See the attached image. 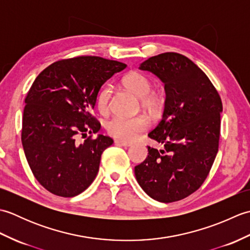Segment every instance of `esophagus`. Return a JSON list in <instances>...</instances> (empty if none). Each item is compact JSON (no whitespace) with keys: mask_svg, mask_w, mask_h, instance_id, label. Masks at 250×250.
Returning a JSON list of instances; mask_svg holds the SVG:
<instances>
[{"mask_svg":"<svg viewBox=\"0 0 250 250\" xmlns=\"http://www.w3.org/2000/svg\"><path fill=\"white\" fill-rule=\"evenodd\" d=\"M115 144L116 145H119V146H124V147H130L132 144L129 142H125V141H122V140H116L115 141Z\"/></svg>","mask_w":250,"mask_h":250,"instance_id":"esophagus-1","label":"esophagus"}]
</instances>
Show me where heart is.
Returning <instances> with one entry per match:
<instances>
[{
	"instance_id": "1",
	"label": "heart",
	"mask_w": 250,
	"mask_h": 250,
	"mask_svg": "<svg viewBox=\"0 0 250 250\" xmlns=\"http://www.w3.org/2000/svg\"><path fill=\"white\" fill-rule=\"evenodd\" d=\"M122 84L135 97L141 99V106L144 109L155 111L161 106L163 94L160 90L151 89L152 83L150 78L145 74L135 71L130 72L122 79ZM110 97L111 90L109 87H104L98 94L97 105L102 114H106L109 110ZM147 126L148 121L142 116L133 117V118L116 116L107 122L106 129L111 136H115L117 139L132 141L141 132L146 130Z\"/></svg>"
}]
</instances>
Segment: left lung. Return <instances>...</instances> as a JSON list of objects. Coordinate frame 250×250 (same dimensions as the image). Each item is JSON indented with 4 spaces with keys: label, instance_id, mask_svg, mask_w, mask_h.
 I'll return each instance as SVG.
<instances>
[{
    "label": "left lung",
    "instance_id": "obj_1",
    "mask_svg": "<svg viewBox=\"0 0 250 250\" xmlns=\"http://www.w3.org/2000/svg\"><path fill=\"white\" fill-rule=\"evenodd\" d=\"M139 68L164 83L162 119L148 133L164 149L148 146L135 177L150 198L171 203L193 193L208 175L218 152L222 103L205 73L183 55L151 57Z\"/></svg>",
    "mask_w": 250,
    "mask_h": 250
}]
</instances>
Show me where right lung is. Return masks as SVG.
Returning a JSON list of instances; mask_svg holds the SVG:
<instances>
[{"instance_id": "obj_1", "label": "right lung", "mask_w": 250, "mask_h": 250, "mask_svg": "<svg viewBox=\"0 0 250 250\" xmlns=\"http://www.w3.org/2000/svg\"><path fill=\"white\" fill-rule=\"evenodd\" d=\"M126 67L100 57H77L52 63L36 77L28 95L21 141L35 178L49 192L75 196L92 184L101 155L113 144L91 115L101 87Z\"/></svg>"}]
</instances>
